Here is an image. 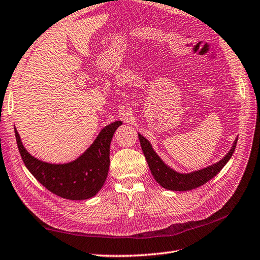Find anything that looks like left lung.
<instances>
[{"label": "left lung", "instance_id": "1", "mask_svg": "<svg viewBox=\"0 0 260 260\" xmlns=\"http://www.w3.org/2000/svg\"><path fill=\"white\" fill-rule=\"evenodd\" d=\"M138 136H139L142 152L145 154L149 169L151 171L155 181H157L161 187L168 190H172V191H187V190L196 189L203 186L206 182H208L210 179H212L218 174V172H220V170L226 166L229 159L232 158L238 140V138H236L232 149H230L228 153L224 155L221 160H219L217 164L206 167L204 169L188 172V174H180V172L170 168L169 166H167L164 162L162 159L155 153L151 143H150L145 137L141 136L140 134H138Z\"/></svg>", "mask_w": 260, "mask_h": 260}]
</instances>
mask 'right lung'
I'll return each mask as SVG.
<instances>
[{"instance_id":"right-lung-1","label":"right lung","mask_w":260,"mask_h":260,"mask_svg":"<svg viewBox=\"0 0 260 260\" xmlns=\"http://www.w3.org/2000/svg\"><path fill=\"white\" fill-rule=\"evenodd\" d=\"M121 124V121H114L105 126L93 143L68 164H49L33 157L23 146L15 126L14 132L23 162L40 183L61 198L85 200L99 192L106 181L110 166V143Z\"/></svg>"}]
</instances>
